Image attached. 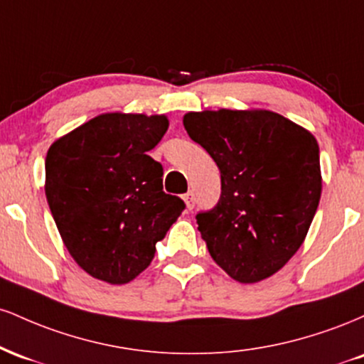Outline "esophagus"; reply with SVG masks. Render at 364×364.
I'll return each mask as SVG.
<instances>
[{
  "mask_svg": "<svg viewBox=\"0 0 364 364\" xmlns=\"http://www.w3.org/2000/svg\"><path fill=\"white\" fill-rule=\"evenodd\" d=\"M183 200H185V203H186V208H188V210H191V208L195 207L193 193H186L185 196H183Z\"/></svg>",
  "mask_w": 364,
  "mask_h": 364,
  "instance_id": "34e87169",
  "label": "esophagus"
}]
</instances>
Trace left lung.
<instances>
[{
	"label": "left lung",
	"instance_id": "left-lung-1",
	"mask_svg": "<svg viewBox=\"0 0 364 364\" xmlns=\"http://www.w3.org/2000/svg\"><path fill=\"white\" fill-rule=\"evenodd\" d=\"M183 124L220 171V198L196 214L208 253L237 282L282 269L303 245L321 195L308 129L265 109L188 112Z\"/></svg>",
	"mask_w": 364,
	"mask_h": 364
}]
</instances>
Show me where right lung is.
I'll use <instances>...</instances> for the list:
<instances>
[{"label":"right lung","mask_w":364,"mask_h":364,"mask_svg":"<svg viewBox=\"0 0 364 364\" xmlns=\"http://www.w3.org/2000/svg\"><path fill=\"white\" fill-rule=\"evenodd\" d=\"M168 127L164 114L106 112L48 150L53 219L73 260L99 281L127 284L144 272L185 210L162 191V166L147 156Z\"/></svg>","instance_id":"add662e5"}]
</instances>
